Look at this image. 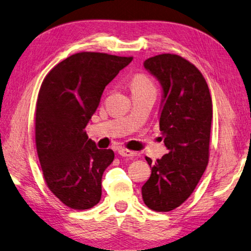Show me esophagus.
<instances>
[{
  "mask_svg": "<svg viewBox=\"0 0 251 251\" xmlns=\"http://www.w3.org/2000/svg\"><path fill=\"white\" fill-rule=\"evenodd\" d=\"M119 154H120L121 156H135L137 155V153L131 151V150H128V149H120L119 150Z\"/></svg>",
  "mask_w": 251,
  "mask_h": 251,
  "instance_id": "34e87169",
  "label": "esophagus"
}]
</instances>
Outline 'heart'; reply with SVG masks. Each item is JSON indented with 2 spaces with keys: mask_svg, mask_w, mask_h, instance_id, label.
<instances>
[{
  "mask_svg": "<svg viewBox=\"0 0 251 251\" xmlns=\"http://www.w3.org/2000/svg\"><path fill=\"white\" fill-rule=\"evenodd\" d=\"M130 88L132 94L143 91H155V86L150 77L142 73L133 75V77L130 80Z\"/></svg>",
  "mask_w": 251,
  "mask_h": 251,
  "instance_id": "1",
  "label": "heart"
}]
</instances>
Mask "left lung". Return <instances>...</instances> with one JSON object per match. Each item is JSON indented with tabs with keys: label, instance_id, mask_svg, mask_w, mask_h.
I'll use <instances>...</instances> for the list:
<instances>
[{
	"label": "left lung",
	"instance_id": "1",
	"mask_svg": "<svg viewBox=\"0 0 251 251\" xmlns=\"http://www.w3.org/2000/svg\"><path fill=\"white\" fill-rule=\"evenodd\" d=\"M144 67L163 89L160 130L169 153L152 163L142 186L143 201L155 212H170L194 192L209 159L212 97L205 78L194 65L175 54H161Z\"/></svg>",
	"mask_w": 251,
	"mask_h": 251
}]
</instances>
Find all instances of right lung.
<instances>
[{"mask_svg": "<svg viewBox=\"0 0 251 251\" xmlns=\"http://www.w3.org/2000/svg\"><path fill=\"white\" fill-rule=\"evenodd\" d=\"M133 57L82 51L46 75L35 112V142L48 188L73 209H89L101 199V178L114 153L88 139L86 126L105 86Z\"/></svg>", "mask_w": 251, "mask_h": 251, "instance_id": "add662e5", "label": "right lung"}]
</instances>
